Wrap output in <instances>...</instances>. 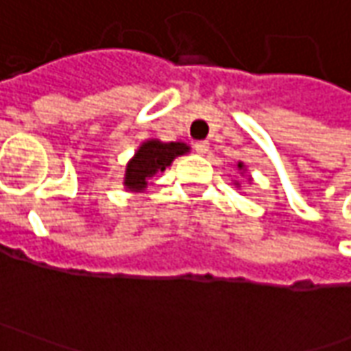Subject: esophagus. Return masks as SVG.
I'll use <instances>...</instances> for the list:
<instances>
[{
    "mask_svg": "<svg viewBox=\"0 0 351 351\" xmlns=\"http://www.w3.org/2000/svg\"><path fill=\"white\" fill-rule=\"evenodd\" d=\"M193 148H195V152H199V154H205V152L209 150V142L199 141L193 144Z\"/></svg>",
    "mask_w": 351,
    "mask_h": 351,
    "instance_id": "obj_1",
    "label": "esophagus"
}]
</instances>
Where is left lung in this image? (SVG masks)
I'll return each mask as SVG.
<instances>
[{
  "label": "left lung",
  "mask_w": 351,
  "mask_h": 351,
  "mask_svg": "<svg viewBox=\"0 0 351 351\" xmlns=\"http://www.w3.org/2000/svg\"><path fill=\"white\" fill-rule=\"evenodd\" d=\"M238 168H240V169H242V164H238Z\"/></svg>",
  "instance_id": "left-lung-1"
}]
</instances>
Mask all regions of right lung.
Returning <instances> with one entry per match:
<instances>
[{
    "mask_svg": "<svg viewBox=\"0 0 351 351\" xmlns=\"http://www.w3.org/2000/svg\"><path fill=\"white\" fill-rule=\"evenodd\" d=\"M189 146H185L183 142H144L134 158L128 162L125 185L130 191H141L148 185V178H152L158 171H164L176 156L185 154Z\"/></svg>",
    "mask_w": 351,
    "mask_h": 351,
    "instance_id": "obj_1",
    "label": "right lung"
}]
</instances>
